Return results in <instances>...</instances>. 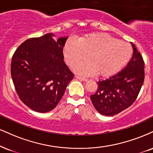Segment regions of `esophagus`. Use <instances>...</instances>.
<instances>
[{
	"instance_id": "34e87169",
	"label": "esophagus",
	"mask_w": 153,
	"mask_h": 153,
	"mask_svg": "<svg viewBox=\"0 0 153 153\" xmlns=\"http://www.w3.org/2000/svg\"><path fill=\"white\" fill-rule=\"evenodd\" d=\"M75 78H76L77 79H79V80H82V81H87L88 80V78H84V77H82V76H80V75H75Z\"/></svg>"
}]
</instances>
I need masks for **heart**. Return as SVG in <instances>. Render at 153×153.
I'll return each mask as SVG.
<instances>
[{
  "label": "heart",
  "instance_id": "b5f03b06",
  "mask_svg": "<svg viewBox=\"0 0 153 153\" xmlns=\"http://www.w3.org/2000/svg\"><path fill=\"white\" fill-rule=\"evenodd\" d=\"M66 62L73 66L87 57L75 67L84 75L106 76L115 73L124 66L132 56V48L123 40L102 33H93L79 38L76 41L69 40L64 46Z\"/></svg>",
  "mask_w": 153,
  "mask_h": 153
}]
</instances>
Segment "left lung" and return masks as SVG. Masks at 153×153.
I'll return each mask as SVG.
<instances>
[{"label": "left lung", "mask_w": 153, "mask_h": 153, "mask_svg": "<svg viewBox=\"0 0 153 153\" xmlns=\"http://www.w3.org/2000/svg\"><path fill=\"white\" fill-rule=\"evenodd\" d=\"M133 54L123 71L109 78L97 82L95 94L91 99L98 113L113 116L122 112L137 99L145 79V62L141 54L131 43Z\"/></svg>", "instance_id": "obj_1"}]
</instances>
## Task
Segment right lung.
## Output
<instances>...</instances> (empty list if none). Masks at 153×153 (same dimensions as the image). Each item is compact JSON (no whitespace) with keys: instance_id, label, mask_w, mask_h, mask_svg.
Segmentation results:
<instances>
[{"instance_id":"obj_1","label":"right lung","mask_w":153,"mask_h":153,"mask_svg":"<svg viewBox=\"0 0 153 153\" xmlns=\"http://www.w3.org/2000/svg\"><path fill=\"white\" fill-rule=\"evenodd\" d=\"M53 36L47 33L25 40L15 51L10 65L18 97L38 113L56 108L74 76L63 60L68 37L56 41Z\"/></svg>"}]
</instances>
